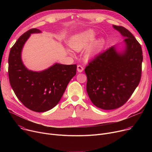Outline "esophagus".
<instances>
[{
  "label": "esophagus",
  "mask_w": 152,
  "mask_h": 152,
  "mask_svg": "<svg viewBox=\"0 0 152 152\" xmlns=\"http://www.w3.org/2000/svg\"><path fill=\"white\" fill-rule=\"evenodd\" d=\"M77 70L78 72L81 73L83 70V67L82 66H80V65H78V66H77Z\"/></svg>",
  "instance_id": "1"
}]
</instances>
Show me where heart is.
Masks as SVG:
<instances>
[{
  "label": "heart",
  "instance_id": "1",
  "mask_svg": "<svg viewBox=\"0 0 152 152\" xmlns=\"http://www.w3.org/2000/svg\"><path fill=\"white\" fill-rule=\"evenodd\" d=\"M96 37V32L93 29H89L73 36L70 40V46L76 51H80L89 48L86 51L85 56L87 59H91L96 56L103 49L104 41L99 39L94 42Z\"/></svg>",
  "mask_w": 152,
  "mask_h": 152
}]
</instances>
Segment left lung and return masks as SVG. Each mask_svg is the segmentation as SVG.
Instances as JSON below:
<instances>
[{
  "mask_svg": "<svg viewBox=\"0 0 152 152\" xmlns=\"http://www.w3.org/2000/svg\"><path fill=\"white\" fill-rule=\"evenodd\" d=\"M113 28L125 38L123 49L111 47L85 69L88 95L96 106L104 110L121 106L132 96L140 82L143 59L141 46L132 33L123 26Z\"/></svg>",
  "mask_w": 152,
  "mask_h": 152,
  "instance_id": "1",
  "label": "left lung"
}]
</instances>
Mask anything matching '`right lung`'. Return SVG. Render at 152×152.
<instances>
[{"label":"right lung","mask_w":152,"mask_h":152,"mask_svg":"<svg viewBox=\"0 0 152 152\" xmlns=\"http://www.w3.org/2000/svg\"><path fill=\"white\" fill-rule=\"evenodd\" d=\"M41 32L34 28L20 36L8 58L9 79L14 93L26 107L37 113L50 110L58 103L77 68L76 64L55 63L42 71L28 70L21 59V51L31 34Z\"/></svg>","instance_id":"add662e5"}]
</instances>
